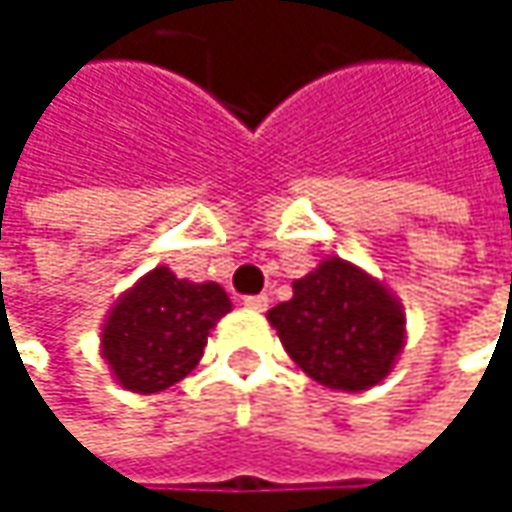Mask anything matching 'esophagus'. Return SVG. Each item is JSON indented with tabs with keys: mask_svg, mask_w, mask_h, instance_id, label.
I'll use <instances>...</instances> for the list:
<instances>
[{
	"mask_svg": "<svg viewBox=\"0 0 512 512\" xmlns=\"http://www.w3.org/2000/svg\"><path fill=\"white\" fill-rule=\"evenodd\" d=\"M243 305H246V308H252V311H266V308H269V296H266V293L243 296Z\"/></svg>",
	"mask_w": 512,
	"mask_h": 512,
	"instance_id": "1",
	"label": "esophagus"
}]
</instances>
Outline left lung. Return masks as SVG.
<instances>
[{
  "label": "left lung",
  "mask_w": 512,
  "mask_h": 512,
  "mask_svg": "<svg viewBox=\"0 0 512 512\" xmlns=\"http://www.w3.org/2000/svg\"><path fill=\"white\" fill-rule=\"evenodd\" d=\"M287 356L326 388L376 385L403 347V311L379 281L332 257L269 314Z\"/></svg>",
  "instance_id": "8db88e82"
}]
</instances>
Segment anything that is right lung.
<instances>
[{"label": "right lung", "mask_w": 512, "mask_h": 512, "mask_svg": "<svg viewBox=\"0 0 512 512\" xmlns=\"http://www.w3.org/2000/svg\"><path fill=\"white\" fill-rule=\"evenodd\" d=\"M228 311L219 284H192L156 266L109 314L103 358L127 391H162L201 361L210 329Z\"/></svg>", "instance_id": "add662e5"}]
</instances>
